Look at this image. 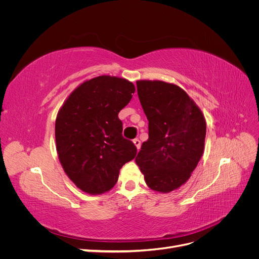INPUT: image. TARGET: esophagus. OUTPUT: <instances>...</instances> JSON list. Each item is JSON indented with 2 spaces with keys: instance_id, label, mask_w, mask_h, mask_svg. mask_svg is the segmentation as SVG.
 <instances>
[{
  "instance_id": "esophagus-1",
  "label": "esophagus",
  "mask_w": 259,
  "mask_h": 259,
  "mask_svg": "<svg viewBox=\"0 0 259 259\" xmlns=\"http://www.w3.org/2000/svg\"><path fill=\"white\" fill-rule=\"evenodd\" d=\"M133 143H134V145L136 146L137 150H139V149H140V145H142V143H140V140H139L138 138H136V139L133 140Z\"/></svg>"
}]
</instances>
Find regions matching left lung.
Segmentation results:
<instances>
[{"label": "left lung", "instance_id": "8db88e82", "mask_svg": "<svg viewBox=\"0 0 259 259\" xmlns=\"http://www.w3.org/2000/svg\"><path fill=\"white\" fill-rule=\"evenodd\" d=\"M137 93L149 121V138L135 162L150 189L168 193L190 178L204 151L206 122L176 84L139 80Z\"/></svg>", "mask_w": 259, "mask_h": 259}]
</instances>
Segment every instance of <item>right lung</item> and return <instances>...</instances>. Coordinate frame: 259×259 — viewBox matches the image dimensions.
I'll use <instances>...</instances> for the list:
<instances>
[{
    "mask_svg": "<svg viewBox=\"0 0 259 259\" xmlns=\"http://www.w3.org/2000/svg\"><path fill=\"white\" fill-rule=\"evenodd\" d=\"M134 92L126 79L99 75L77 86L59 109L55 122L58 159L83 192L111 190L121 167L135 158L137 149L122 136L117 116Z\"/></svg>",
    "mask_w": 259,
    "mask_h": 259,
    "instance_id": "add662e5",
    "label": "right lung"
}]
</instances>
